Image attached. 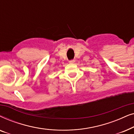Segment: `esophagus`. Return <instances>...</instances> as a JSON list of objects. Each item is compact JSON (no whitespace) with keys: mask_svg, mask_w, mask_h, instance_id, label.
Wrapping results in <instances>:
<instances>
[{"mask_svg":"<svg viewBox=\"0 0 134 134\" xmlns=\"http://www.w3.org/2000/svg\"><path fill=\"white\" fill-rule=\"evenodd\" d=\"M74 62H75L74 60H69V63H74Z\"/></svg>","mask_w":134,"mask_h":134,"instance_id":"obj_1","label":"esophagus"}]
</instances>
